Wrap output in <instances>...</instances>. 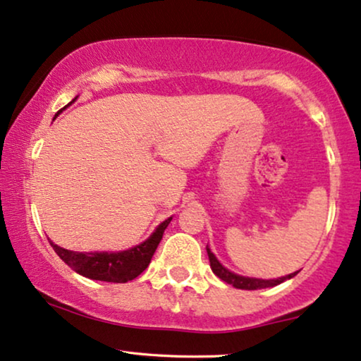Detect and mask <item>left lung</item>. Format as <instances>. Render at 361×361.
<instances>
[{
    "mask_svg": "<svg viewBox=\"0 0 361 361\" xmlns=\"http://www.w3.org/2000/svg\"><path fill=\"white\" fill-rule=\"evenodd\" d=\"M207 255H209V259H210V268L214 271L215 276H219L221 281H225L226 284H231L233 288L236 289H246V290H255V289H264V288H273V286H278L281 283H284L286 279H290L294 278L295 274L299 273V271H295V273H290L288 276H283V278H278V279H258V278H246V276H240V274H235L231 273L230 269H226L224 264L220 263L219 259H216V256L212 253L209 245H207Z\"/></svg>",
    "mask_w": 361,
    "mask_h": 361,
    "instance_id": "1",
    "label": "left lung"
}]
</instances>
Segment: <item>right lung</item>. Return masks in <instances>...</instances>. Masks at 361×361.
<instances>
[{"instance_id":"obj_1","label":"right lung","mask_w":361,"mask_h":361,"mask_svg":"<svg viewBox=\"0 0 361 361\" xmlns=\"http://www.w3.org/2000/svg\"><path fill=\"white\" fill-rule=\"evenodd\" d=\"M171 220L172 216L157 225L156 230L152 231L146 241L125 251L78 253V251L61 248V246L54 245L52 241L51 246L59 255V258L80 276L95 281H106V283H128V281L137 278L147 268V264L151 263L152 255H154L157 245L162 240V235H164V230L171 224Z\"/></svg>"}]
</instances>
